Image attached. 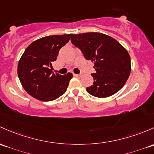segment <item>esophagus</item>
Listing matches in <instances>:
<instances>
[{"label":"esophagus","mask_w":154,"mask_h":154,"mask_svg":"<svg viewBox=\"0 0 154 154\" xmlns=\"http://www.w3.org/2000/svg\"><path fill=\"white\" fill-rule=\"evenodd\" d=\"M74 76H75V77H82V73H80V74H74Z\"/></svg>","instance_id":"34e87169"}]
</instances>
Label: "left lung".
I'll return each instance as SVG.
<instances>
[{"instance_id":"obj_1","label":"left lung","mask_w":154,"mask_h":154,"mask_svg":"<svg viewBox=\"0 0 154 154\" xmlns=\"http://www.w3.org/2000/svg\"><path fill=\"white\" fill-rule=\"evenodd\" d=\"M71 41L88 60L94 61L96 72L91 74L93 85L87 87L91 95L105 98L119 91L128 79L131 58L120 43L99 32L72 35Z\"/></svg>"}]
</instances>
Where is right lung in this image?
I'll return each instance as SVG.
<instances>
[{"label":"right lung","instance_id":"right-lung-1","mask_svg":"<svg viewBox=\"0 0 154 154\" xmlns=\"http://www.w3.org/2000/svg\"><path fill=\"white\" fill-rule=\"evenodd\" d=\"M71 34L51 35L32 43L18 63L17 74L26 91L37 100L52 101L66 91L72 73L54 74L51 63L57 60L60 49L70 40Z\"/></svg>","mask_w":154,"mask_h":154}]
</instances>
